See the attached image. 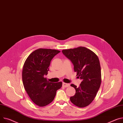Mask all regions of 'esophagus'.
Returning a JSON list of instances; mask_svg holds the SVG:
<instances>
[{"mask_svg":"<svg viewBox=\"0 0 123 123\" xmlns=\"http://www.w3.org/2000/svg\"><path fill=\"white\" fill-rule=\"evenodd\" d=\"M63 86L65 87H69L70 86V84H67V83H63Z\"/></svg>","mask_w":123,"mask_h":123,"instance_id":"1","label":"esophagus"}]
</instances>
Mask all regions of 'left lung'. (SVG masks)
<instances>
[{
	"mask_svg": "<svg viewBox=\"0 0 123 123\" xmlns=\"http://www.w3.org/2000/svg\"><path fill=\"white\" fill-rule=\"evenodd\" d=\"M62 51L71 61L77 76L82 80L78 87L74 84L71 85L75 88L76 93L70 97V100L79 107H85L94 100L101 85V68L98 57L91 50L82 46Z\"/></svg>",
	"mask_w": 123,
	"mask_h": 123,
	"instance_id": "left-lung-1",
	"label": "left lung"
}]
</instances>
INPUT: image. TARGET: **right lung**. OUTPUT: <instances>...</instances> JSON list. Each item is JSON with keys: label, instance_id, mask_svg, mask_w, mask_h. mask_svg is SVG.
<instances>
[{"label": "right lung", "instance_id": "add662e5", "mask_svg": "<svg viewBox=\"0 0 123 123\" xmlns=\"http://www.w3.org/2000/svg\"><path fill=\"white\" fill-rule=\"evenodd\" d=\"M60 51L51 49L39 48L31 53L24 64L23 83L31 99L39 107L50 103L56 91L62 86L61 81L49 82L44 77L49 71L50 62Z\"/></svg>", "mask_w": 123, "mask_h": 123}]
</instances>
